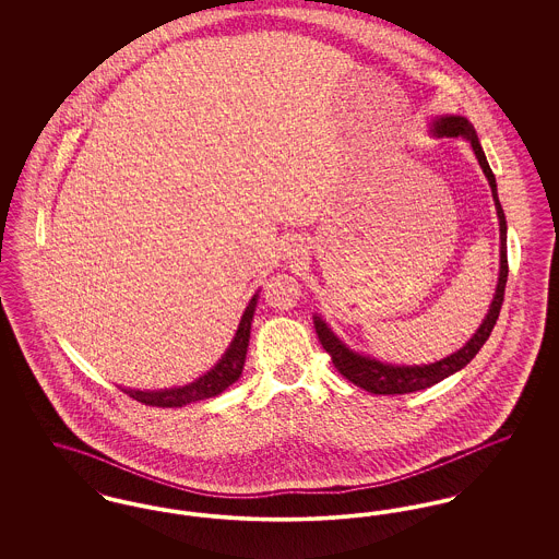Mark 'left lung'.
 <instances>
[{
    "label": "left lung",
    "instance_id": "obj_1",
    "mask_svg": "<svg viewBox=\"0 0 559 559\" xmlns=\"http://www.w3.org/2000/svg\"><path fill=\"white\" fill-rule=\"evenodd\" d=\"M433 133L438 138L447 135V138H465L469 140L474 153L479 160V167L484 171V176L488 178V185L492 188V199L497 205V215H499V226H501V274H499V285L495 299L490 304V310L486 314L484 322L479 324L476 335L461 347L459 352H454L451 356H447L444 360H438L433 365H424V367H394V365H383L369 356H360L356 352H352L349 347L344 346L333 331L319 319L314 317V329L319 335V342L326 349V354L331 356L335 369L346 377L347 381H352L354 385L371 392V394H411V392H419L426 390L429 385L447 379L452 372L461 371L467 362H472V358L479 352V347L486 344V340L490 337L501 306H503V297H506L507 274H509V264H507V222L506 212L501 207L499 194H497V182H495V174L488 165V160L484 157V151L479 146L478 135L474 126L465 119V117H440L433 121Z\"/></svg>",
    "mask_w": 559,
    "mask_h": 559
}]
</instances>
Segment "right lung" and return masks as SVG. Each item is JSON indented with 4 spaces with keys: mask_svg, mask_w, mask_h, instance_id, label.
<instances>
[{
    "mask_svg": "<svg viewBox=\"0 0 559 559\" xmlns=\"http://www.w3.org/2000/svg\"><path fill=\"white\" fill-rule=\"evenodd\" d=\"M255 304H258V295L251 297V301L240 319L239 331H237L233 344L226 349L222 360L207 374L199 377L194 383H188L185 388L159 390V392H140V390H123V392L130 399L138 400L146 406H159V408H176V406H185L190 402L213 399V396L222 394L228 385H233L239 379L240 372H242Z\"/></svg>",
    "mask_w": 559,
    "mask_h": 559,
    "instance_id": "add662e5",
    "label": "right lung"
}]
</instances>
